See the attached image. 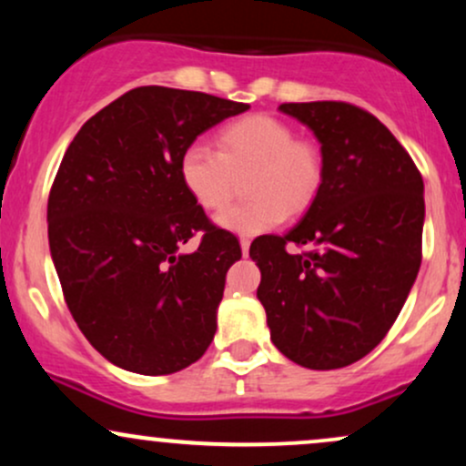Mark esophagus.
I'll return each mask as SVG.
<instances>
[{
  "mask_svg": "<svg viewBox=\"0 0 466 466\" xmlns=\"http://www.w3.org/2000/svg\"><path fill=\"white\" fill-rule=\"evenodd\" d=\"M249 243H251L249 238H240V249H243V256L249 254Z\"/></svg>",
  "mask_w": 466,
  "mask_h": 466,
  "instance_id": "esophagus-1",
  "label": "esophagus"
}]
</instances>
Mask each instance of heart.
Masks as SVG:
<instances>
[{"mask_svg": "<svg viewBox=\"0 0 466 466\" xmlns=\"http://www.w3.org/2000/svg\"><path fill=\"white\" fill-rule=\"evenodd\" d=\"M280 117L256 114L218 131V151L192 142L179 155V179L203 210H221L238 177L248 179L249 201L217 217L218 228L254 237L280 226L287 215L307 212L324 184V153L318 142L296 137Z\"/></svg>", "mask_w": 466, "mask_h": 466, "instance_id": "1", "label": "heart"}]
</instances>
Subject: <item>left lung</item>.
<instances>
[{"label": "left lung", "instance_id": "obj_1", "mask_svg": "<svg viewBox=\"0 0 466 466\" xmlns=\"http://www.w3.org/2000/svg\"><path fill=\"white\" fill-rule=\"evenodd\" d=\"M315 133L324 184L296 228L249 256L271 341L311 370L360 361L386 337L422 258V177L383 122L339 100L285 103ZM307 247L291 255L286 245Z\"/></svg>", "mask_w": 466, "mask_h": 466}]
</instances>
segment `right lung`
<instances>
[{
    "mask_svg": "<svg viewBox=\"0 0 466 466\" xmlns=\"http://www.w3.org/2000/svg\"><path fill=\"white\" fill-rule=\"evenodd\" d=\"M249 105L148 85L89 117L47 199V238L74 322L125 370L173 374L217 333L238 238L217 228L179 179V155ZM202 234L200 248H180Z\"/></svg>",
    "mask_w": 466,
    "mask_h": 466,
    "instance_id": "obj_1",
    "label": "right lung"
}]
</instances>
